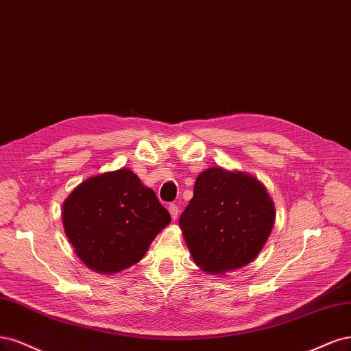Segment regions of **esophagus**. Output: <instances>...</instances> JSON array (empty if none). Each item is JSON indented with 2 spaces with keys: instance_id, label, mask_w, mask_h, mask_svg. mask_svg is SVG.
Instances as JSON below:
<instances>
[{
  "instance_id": "34e87169",
  "label": "esophagus",
  "mask_w": 351,
  "mask_h": 351,
  "mask_svg": "<svg viewBox=\"0 0 351 351\" xmlns=\"http://www.w3.org/2000/svg\"><path fill=\"white\" fill-rule=\"evenodd\" d=\"M169 213H171L172 220H176V219H178V214H179L178 206H176V204H171V206H169Z\"/></svg>"
}]
</instances>
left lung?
Segmentation results:
<instances>
[{"instance_id":"left-lung-1","label":"left lung","mask_w":351,"mask_h":351,"mask_svg":"<svg viewBox=\"0 0 351 351\" xmlns=\"http://www.w3.org/2000/svg\"><path fill=\"white\" fill-rule=\"evenodd\" d=\"M274 221V201L261 180L214 166L197 176L179 228L194 263L204 273L224 276L254 261Z\"/></svg>"}]
</instances>
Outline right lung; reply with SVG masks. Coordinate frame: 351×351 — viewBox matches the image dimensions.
Wrapping results in <instances>:
<instances>
[{
    "instance_id": "obj_1",
    "label": "right lung",
    "mask_w": 351,
    "mask_h": 351,
    "mask_svg": "<svg viewBox=\"0 0 351 351\" xmlns=\"http://www.w3.org/2000/svg\"><path fill=\"white\" fill-rule=\"evenodd\" d=\"M171 214L131 169L90 176L62 204V224L80 261L117 274L140 263Z\"/></svg>"
}]
</instances>
